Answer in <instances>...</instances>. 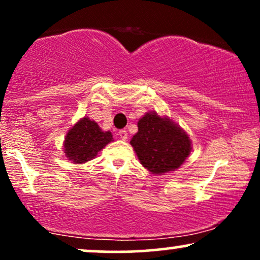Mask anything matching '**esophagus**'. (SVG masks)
<instances>
[{"mask_svg": "<svg viewBox=\"0 0 260 260\" xmlns=\"http://www.w3.org/2000/svg\"><path fill=\"white\" fill-rule=\"evenodd\" d=\"M117 136H118V138L122 139V140H126V139L128 138V133H127V131H124V129H121L120 132L117 133Z\"/></svg>", "mask_w": 260, "mask_h": 260, "instance_id": "obj_1", "label": "esophagus"}]
</instances>
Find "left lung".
<instances>
[{"instance_id":"8db88e82","label":"left lung","mask_w":260,"mask_h":260,"mask_svg":"<svg viewBox=\"0 0 260 260\" xmlns=\"http://www.w3.org/2000/svg\"><path fill=\"white\" fill-rule=\"evenodd\" d=\"M131 144L140 164L156 175L180 168L192 149L183 129L155 112L145 113L138 121V133L133 136Z\"/></svg>"}]
</instances>
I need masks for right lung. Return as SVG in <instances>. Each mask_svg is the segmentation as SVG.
I'll use <instances>...</instances> for the list:
<instances>
[{
	"label": "right lung",
	"mask_w": 260,
	"mask_h": 260,
	"mask_svg": "<svg viewBox=\"0 0 260 260\" xmlns=\"http://www.w3.org/2000/svg\"><path fill=\"white\" fill-rule=\"evenodd\" d=\"M110 142H112L111 132H103L96 122L84 117L68 131L64 154L74 164H83L94 159Z\"/></svg>",
	"instance_id": "right-lung-1"
}]
</instances>
